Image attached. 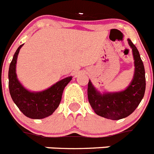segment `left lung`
Segmentation results:
<instances>
[{
	"label": "left lung",
	"mask_w": 154,
	"mask_h": 154,
	"mask_svg": "<svg viewBox=\"0 0 154 154\" xmlns=\"http://www.w3.org/2000/svg\"><path fill=\"white\" fill-rule=\"evenodd\" d=\"M134 60V74L130 85L119 92H100L89 80L88 99L94 112L112 120L123 119L133 113L143 98L146 89L145 69L137 47L127 39Z\"/></svg>",
	"instance_id": "1"
}]
</instances>
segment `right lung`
<instances>
[{
	"label": "right lung",
	"instance_id": "1",
	"mask_svg": "<svg viewBox=\"0 0 154 154\" xmlns=\"http://www.w3.org/2000/svg\"><path fill=\"white\" fill-rule=\"evenodd\" d=\"M24 44L18 47L13 56L8 71L9 91L14 103L24 116L31 119H44L51 116L58 107L65 87L72 80L69 76L51 87L39 92L27 89L17 79L16 73L17 55Z\"/></svg>",
	"mask_w": 154,
	"mask_h": 154
}]
</instances>
